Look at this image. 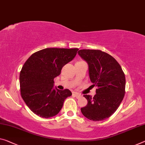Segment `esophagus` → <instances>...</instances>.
I'll return each mask as SVG.
<instances>
[{"instance_id": "obj_1", "label": "esophagus", "mask_w": 145, "mask_h": 145, "mask_svg": "<svg viewBox=\"0 0 145 145\" xmlns=\"http://www.w3.org/2000/svg\"><path fill=\"white\" fill-rule=\"evenodd\" d=\"M74 97H76V98H77V99H80V98H81L82 97L81 95H80V94H78V93H74Z\"/></svg>"}]
</instances>
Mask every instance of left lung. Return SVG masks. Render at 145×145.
<instances>
[{
  "label": "left lung",
  "instance_id": "1",
  "mask_svg": "<svg viewBox=\"0 0 145 145\" xmlns=\"http://www.w3.org/2000/svg\"><path fill=\"white\" fill-rule=\"evenodd\" d=\"M78 55L88 63L90 80L96 86V95H84L87 106L81 108L84 116L93 121L108 119L115 113L125 93V75L119 63L100 50H80Z\"/></svg>",
  "mask_w": 145,
  "mask_h": 145
}]
</instances>
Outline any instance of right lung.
I'll return each instance as SVG.
<instances>
[{
  "label": "right lung",
  "mask_w": 145,
  "mask_h": 145,
  "mask_svg": "<svg viewBox=\"0 0 145 145\" xmlns=\"http://www.w3.org/2000/svg\"><path fill=\"white\" fill-rule=\"evenodd\" d=\"M78 48H47L35 52L26 60L19 75L21 95L30 110L38 116L56 115L70 90L54 88V79L65 64L74 59Z\"/></svg>",
  "instance_id": "add662e5"
}]
</instances>
